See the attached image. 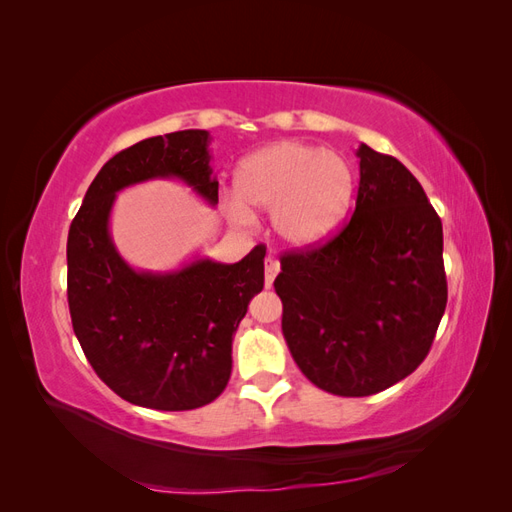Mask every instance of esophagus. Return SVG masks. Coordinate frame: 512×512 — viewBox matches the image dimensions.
<instances>
[{
	"instance_id": "obj_1",
	"label": "esophagus",
	"mask_w": 512,
	"mask_h": 512,
	"mask_svg": "<svg viewBox=\"0 0 512 512\" xmlns=\"http://www.w3.org/2000/svg\"><path fill=\"white\" fill-rule=\"evenodd\" d=\"M280 273V262H277L275 258H267L265 260V286L267 288H271L273 286V280H275V275Z\"/></svg>"
}]
</instances>
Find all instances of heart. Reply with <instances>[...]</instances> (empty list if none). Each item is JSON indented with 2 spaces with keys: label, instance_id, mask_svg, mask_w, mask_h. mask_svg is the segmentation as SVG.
<instances>
[{
  "label": "heart",
  "instance_id": "1",
  "mask_svg": "<svg viewBox=\"0 0 512 512\" xmlns=\"http://www.w3.org/2000/svg\"><path fill=\"white\" fill-rule=\"evenodd\" d=\"M237 196L226 200L235 222L250 224L254 209L271 211L286 243L312 245L344 222L354 196V170L337 151L280 141L247 156L235 175Z\"/></svg>",
  "mask_w": 512,
  "mask_h": 512
}]
</instances>
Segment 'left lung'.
<instances>
[{
	"label": "left lung",
	"instance_id": "8db88e82",
	"mask_svg": "<svg viewBox=\"0 0 512 512\" xmlns=\"http://www.w3.org/2000/svg\"><path fill=\"white\" fill-rule=\"evenodd\" d=\"M361 181L346 226L286 252L275 292L294 363L318 389L367 397L425 361L446 309L442 222L393 156L361 145Z\"/></svg>",
	"mask_w": 512,
	"mask_h": 512
}]
</instances>
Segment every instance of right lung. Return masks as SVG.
<instances>
[{"label": "right lung", "mask_w": 512, "mask_h": 512, "mask_svg": "<svg viewBox=\"0 0 512 512\" xmlns=\"http://www.w3.org/2000/svg\"><path fill=\"white\" fill-rule=\"evenodd\" d=\"M207 147V130H181L119 151L91 181L70 224L74 335L98 378L134 406L179 412L220 397L232 335L265 286V245L235 265L203 258L170 273L134 271L115 250L108 218L128 185L177 177L218 205Z\"/></svg>", "instance_id": "1"}]
</instances>
